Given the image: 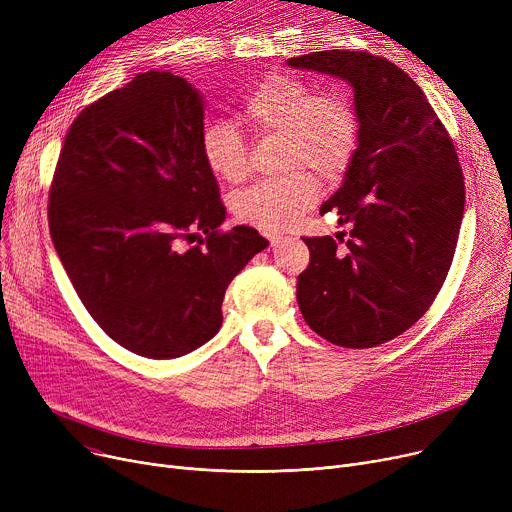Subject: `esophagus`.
Listing matches in <instances>:
<instances>
[{"label":"esophagus","instance_id":"1","mask_svg":"<svg viewBox=\"0 0 512 512\" xmlns=\"http://www.w3.org/2000/svg\"><path fill=\"white\" fill-rule=\"evenodd\" d=\"M267 238H270V245L272 247H278L280 242H284V236H280V234H267Z\"/></svg>","mask_w":512,"mask_h":512}]
</instances>
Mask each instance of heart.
Masks as SVG:
<instances>
[{"mask_svg":"<svg viewBox=\"0 0 512 512\" xmlns=\"http://www.w3.org/2000/svg\"><path fill=\"white\" fill-rule=\"evenodd\" d=\"M242 122L257 137H280L282 168L292 170L249 186L234 201L238 220L265 232H282L299 222L319 195L321 178L340 176L359 145V118L344 93H315L303 78L270 74L247 93ZM203 159L211 174L228 184L247 176V147L240 134L222 122L203 132Z\"/></svg>","mask_w":512,"mask_h":512,"instance_id":"1","label":"heart"}]
</instances>
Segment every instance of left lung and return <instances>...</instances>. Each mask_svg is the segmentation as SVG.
<instances>
[{
    "label": "left lung",
    "mask_w": 512,
    "mask_h": 512,
    "mask_svg": "<svg viewBox=\"0 0 512 512\" xmlns=\"http://www.w3.org/2000/svg\"><path fill=\"white\" fill-rule=\"evenodd\" d=\"M353 89L359 145L338 191L344 232L303 238L311 261L297 282L299 309L321 338L371 348L402 332L434 303L463 224L459 157L427 97L392 62L365 51H313L286 60Z\"/></svg>",
    "instance_id": "8db88e82"
}]
</instances>
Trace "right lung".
<instances>
[{
    "label": "right lung",
    "instance_id": "right-lung-1",
    "mask_svg": "<svg viewBox=\"0 0 512 512\" xmlns=\"http://www.w3.org/2000/svg\"><path fill=\"white\" fill-rule=\"evenodd\" d=\"M203 120V93L186 78L141 72L78 114L51 184L49 232L76 294L107 336L147 359L218 334L228 284L270 245L249 226L220 234ZM201 235L207 246L181 249Z\"/></svg>",
    "mask_w": 512,
    "mask_h": 512
}]
</instances>
